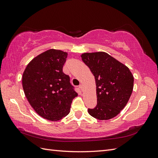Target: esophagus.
<instances>
[{"label":"esophagus","mask_w":158,"mask_h":158,"mask_svg":"<svg viewBox=\"0 0 158 158\" xmlns=\"http://www.w3.org/2000/svg\"><path fill=\"white\" fill-rule=\"evenodd\" d=\"M79 88H80V89H81V91H83V85L82 84H81V85H79Z\"/></svg>","instance_id":"34e87169"}]
</instances>
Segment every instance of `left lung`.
Wrapping results in <instances>:
<instances>
[{
    "label": "left lung",
    "instance_id": "1",
    "mask_svg": "<svg viewBox=\"0 0 158 158\" xmlns=\"http://www.w3.org/2000/svg\"><path fill=\"white\" fill-rule=\"evenodd\" d=\"M81 57L94 76L96 85L97 105L88 109L89 114L100 120L113 118L126 106L132 94V73L105 52L84 53Z\"/></svg>",
    "mask_w": 158,
    "mask_h": 158
}]
</instances>
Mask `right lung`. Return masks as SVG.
Wrapping results in <instances>:
<instances>
[{"label": "right lung", "instance_id": "add662e5", "mask_svg": "<svg viewBox=\"0 0 158 158\" xmlns=\"http://www.w3.org/2000/svg\"><path fill=\"white\" fill-rule=\"evenodd\" d=\"M68 53L50 49L36 56L22 75L25 96L35 111L43 118L58 121L70 113L77 93L70 77L62 72Z\"/></svg>", "mask_w": 158, "mask_h": 158}]
</instances>
